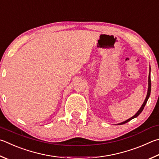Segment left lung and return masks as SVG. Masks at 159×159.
Wrapping results in <instances>:
<instances>
[{
    "label": "left lung",
    "mask_w": 159,
    "mask_h": 159,
    "mask_svg": "<svg viewBox=\"0 0 159 159\" xmlns=\"http://www.w3.org/2000/svg\"><path fill=\"white\" fill-rule=\"evenodd\" d=\"M149 70H150V68H149ZM150 92H151V79H150V71H149V79H148V94H147V97H146V98H145V102H143L142 106H141L140 108L139 109V111H138L136 112V113H135V115H134V116L131 117V118H129V119H128L127 120H126V121H125V122H121V123H120V124H118V125H124V124L127 123L128 122H129L130 120H131L132 119H134V118L137 117L138 116V115H139L141 113V112H142V111H143L144 108H145V106L146 103H147V102H148V100L149 97V96H150Z\"/></svg>",
    "instance_id": "1"
}]
</instances>
